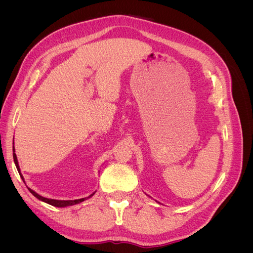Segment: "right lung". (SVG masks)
<instances>
[{
	"instance_id": "obj_1",
	"label": "right lung",
	"mask_w": 253,
	"mask_h": 253,
	"mask_svg": "<svg viewBox=\"0 0 253 253\" xmlns=\"http://www.w3.org/2000/svg\"><path fill=\"white\" fill-rule=\"evenodd\" d=\"M12 151H13V160H14V164H16V167H17V169H18V172H19V174H20V176H21V178L23 179V176L21 175V172H20V167H19V164H18V159H17V155H16V153H14V147H12ZM23 181H24V179H23ZM28 190H29V192L32 193L34 196H36L38 200H40V201H42V202H45V203H47V204H49V205H51V206H55V207H66V206H73V205H76V204H79V203H81V202H83V201H85V200H87L88 197H91L93 196L95 193H93V194H90L88 197H85V198H80V200H75V201H58V200H50V198H46V197H43V196H41V195H39L38 193H36L34 190H32V189H29L28 188Z\"/></svg>"
}]
</instances>
